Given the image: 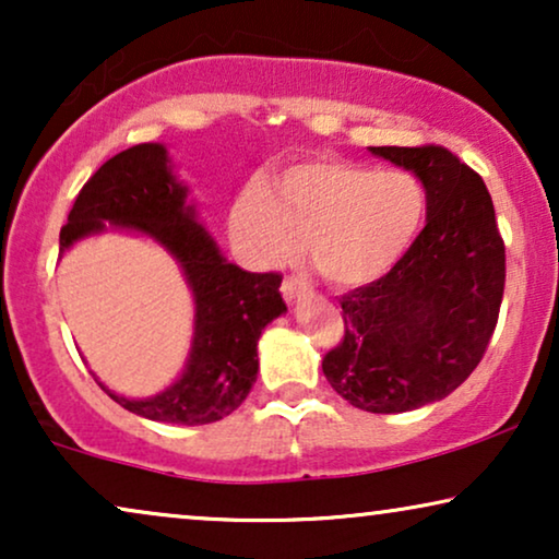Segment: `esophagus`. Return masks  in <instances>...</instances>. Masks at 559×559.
Instances as JSON below:
<instances>
[{
    "label": "esophagus",
    "mask_w": 559,
    "mask_h": 559,
    "mask_svg": "<svg viewBox=\"0 0 559 559\" xmlns=\"http://www.w3.org/2000/svg\"><path fill=\"white\" fill-rule=\"evenodd\" d=\"M310 293V285L300 277H285L282 280V297H285L287 302H295L300 300L302 295Z\"/></svg>",
    "instance_id": "obj_1"
}]
</instances>
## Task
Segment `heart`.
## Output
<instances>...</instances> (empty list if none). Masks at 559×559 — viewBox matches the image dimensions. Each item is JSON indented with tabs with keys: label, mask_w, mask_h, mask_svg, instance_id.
I'll return each mask as SVG.
<instances>
[{
	"label": "heart",
	"mask_w": 559,
	"mask_h": 559,
	"mask_svg": "<svg viewBox=\"0 0 559 559\" xmlns=\"http://www.w3.org/2000/svg\"><path fill=\"white\" fill-rule=\"evenodd\" d=\"M425 216L423 186L407 173L348 159H305L249 180L228 211V236L249 262L270 266L310 247L328 282L361 287L384 277L415 241Z\"/></svg>",
	"instance_id": "b5f03b06"
}]
</instances>
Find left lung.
I'll list each match as a JSON object with an SVG mask.
<instances>
[{
    "label": "left lung",
    "mask_w": 559,
    "mask_h": 559,
    "mask_svg": "<svg viewBox=\"0 0 559 559\" xmlns=\"http://www.w3.org/2000/svg\"><path fill=\"white\" fill-rule=\"evenodd\" d=\"M415 173L427 224L400 262L341 297L343 341L323 373L343 400L394 415L445 400L480 364L507 280V254L486 182L438 144L369 147Z\"/></svg>",
    "instance_id": "obj_1"
}]
</instances>
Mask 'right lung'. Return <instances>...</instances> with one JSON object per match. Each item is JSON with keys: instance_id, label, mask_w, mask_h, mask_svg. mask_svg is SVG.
Wrapping results in <instances>:
<instances>
[{"instance_id": "obj_1", "label": "right lung", "mask_w": 559, "mask_h": 559, "mask_svg": "<svg viewBox=\"0 0 559 559\" xmlns=\"http://www.w3.org/2000/svg\"><path fill=\"white\" fill-rule=\"evenodd\" d=\"M106 228L142 234L182 270L193 293V343L186 369L147 400H129L98 386L134 415L170 425H209L239 407L257 381L259 335L287 312L282 274L247 272L221 254L198 224L188 186L175 178L165 144H134L98 167L60 228V254Z\"/></svg>"}]
</instances>
